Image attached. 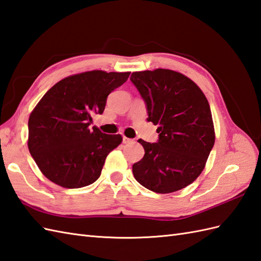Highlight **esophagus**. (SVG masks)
Wrapping results in <instances>:
<instances>
[{
    "instance_id": "esophagus-1",
    "label": "esophagus",
    "mask_w": 261,
    "mask_h": 261,
    "mask_svg": "<svg viewBox=\"0 0 261 261\" xmlns=\"http://www.w3.org/2000/svg\"><path fill=\"white\" fill-rule=\"evenodd\" d=\"M122 142L123 143H130V142H132V139H129V138H126V137H122Z\"/></svg>"
}]
</instances>
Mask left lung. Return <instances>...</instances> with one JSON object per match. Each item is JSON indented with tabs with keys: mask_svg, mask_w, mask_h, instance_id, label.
<instances>
[{
	"mask_svg": "<svg viewBox=\"0 0 261 261\" xmlns=\"http://www.w3.org/2000/svg\"><path fill=\"white\" fill-rule=\"evenodd\" d=\"M148 122L158 125V141L139 140L143 158L132 166L136 180L147 189L170 193L189 186L202 172L215 144L210 106L203 92L179 72L156 69L133 72Z\"/></svg>",
	"mask_w": 261,
	"mask_h": 261,
	"instance_id": "8db88e82",
	"label": "left lung"
}]
</instances>
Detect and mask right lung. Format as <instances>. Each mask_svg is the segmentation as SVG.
Listing matches in <instances>:
<instances>
[{"instance_id":"obj_1","label":"right lung","mask_w":261,"mask_h":261,"mask_svg":"<svg viewBox=\"0 0 261 261\" xmlns=\"http://www.w3.org/2000/svg\"><path fill=\"white\" fill-rule=\"evenodd\" d=\"M130 72L89 71L63 79L47 91L29 118V150L52 182L68 189L99 179L107 155L122 141L90 128L105 111L108 95Z\"/></svg>"}]
</instances>
